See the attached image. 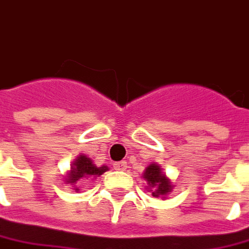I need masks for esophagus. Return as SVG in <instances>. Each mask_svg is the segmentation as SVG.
<instances>
[{
	"instance_id": "1",
	"label": "esophagus",
	"mask_w": 249,
	"mask_h": 249,
	"mask_svg": "<svg viewBox=\"0 0 249 249\" xmlns=\"http://www.w3.org/2000/svg\"><path fill=\"white\" fill-rule=\"evenodd\" d=\"M113 167H115V170H119V171H124L125 168H126V163L125 162H116V163H113Z\"/></svg>"
}]
</instances>
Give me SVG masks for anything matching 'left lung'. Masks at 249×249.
<instances>
[{"label": "left lung", "instance_id": "obj_1", "mask_svg": "<svg viewBox=\"0 0 249 249\" xmlns=\"http://www.w3.org/2000/svg\"><path fill=\"white\" fill-rule=\"evenodd\" d=\"M142 178L147 183V187H146L147 192H151L153 196L159 197L162 200H166L174 189V184L170 178L163 172L162 167L155 162L146 167Z\"/></svg>", "mask_w": 249, "mask_h": 249}]
</instances>
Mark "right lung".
Here are the masks:
<instances>
[{"instance_id": "add662e5", "label": "right lung", "mask_w": 249, "mask_h": 249, "mask_svg": "<svg viewBox=\"0 0 249 249\" xmlns=\"http://www.w3.org/2000/svg\"><path fill=\"white\" fill-rule=\"evenodd\" d=\"M106 171H108L107 166L98 167L94 163V160L89 158L87 155L79 154L70 164V170L66 172L64 181H65V184H70L74 191L78 192L79 188L77 187L78 181L98 178V176L103 175Z\"/></svg>"}]
</instances>
